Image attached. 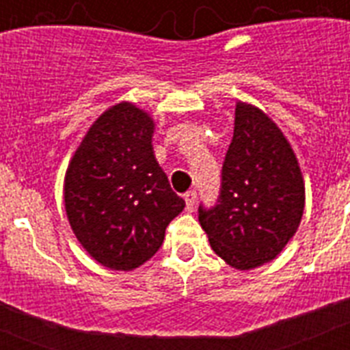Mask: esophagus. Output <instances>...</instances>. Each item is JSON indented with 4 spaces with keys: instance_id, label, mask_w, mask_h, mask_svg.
I'll return each mask as SVG.
<instances>
[{
    "instance_id": "esophagus-1",
    "label": "esophagus",
    "mask_w": 350,
    "mask_h": 350,
    "mask_svg": "<svg viewBox=\"0 0 350 350\" xmlns=\"http://www.w3.org/2000/svg\"><path fill=\"white\" fill-rule=\"evenodd\" d=\"M184 200H185V206L187 210H191L194 206V202H196V191H187L184 194Z\"/></svg>"
}]
</instances>
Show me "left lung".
<instances>
[{
  "label": "left lung",
  "instance_id": "left-lung-1",
  "mask_svg": "<svg viewBox=\"0 0 350 350\" xmlns=\"http://www.w3.org/2000/svg\"><path fill=\"white\" fill-rule=\"evenodd\" d=\"M303 210L305 182L295 150L268 113L238 101L217 205L198 210L210 247L234 270H254L282 252Z\"/></svg>",
  "mask_w": 350,
  "mask_h": 350
}]
</instances>
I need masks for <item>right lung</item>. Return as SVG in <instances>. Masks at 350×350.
<instances>
[{
    "label": "right lung",
    "mask_w": 350,
    "mask_h": 350,
    "mask_svg": "<svg viewBox=\"0 0 350 350\" xmlns=\"http://www.w3.org/2000/svg\"><path fill=\"white\" fill-rule=\"evenodd\" d=\"M156 122L129 101L107 108L88 129L64 175V208L94 261L131 271L152 258L166 226L184 210L154 156Z\"/></svg>",
    "instance_id": "obj_1"
}]
</instances>
